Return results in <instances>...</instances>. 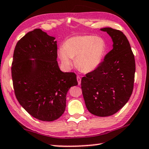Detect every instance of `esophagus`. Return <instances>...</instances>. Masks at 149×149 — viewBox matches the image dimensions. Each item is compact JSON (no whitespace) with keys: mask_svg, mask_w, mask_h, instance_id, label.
<instances>
[{"mask_svg":"<svg viewBox=\"0 0 149 149\" xmlns=\"http://www.w3.org/2000/svg\"><path fill=\"white\" fill-rule=\"evenodd\" d=\"M77 83H78V85L81 84V77L79 76H77Z\"/></svg>","mask_w":149,"mask_h":149,"instance_id":"esophagus-1","label":"esophagus"}]
</instances>
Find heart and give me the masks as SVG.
<instances>
[{"label": "heart", "instance_id": "1", "mask_svg": "<svg viewBox=\"0 0 149 149\" xmlns=\"http://www.w3.org/2000/svg\"><path fill=\"white\" fill-rule=\"evenodd\" d=\"M107 51V44L102 37L81 35L68 39L58 55L62 64L67 68L75 65L79 71L88 73L95 70L102 62Z\"/></svg>", "mask_w": 149, "mask_h": 149}]
</instances>
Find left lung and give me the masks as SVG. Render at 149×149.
<instances>
[{"label": "left lung", "mask_w": 149, "mask_h": 149, "mask_svg": "<svg viewBox=\"0 0 149 149\" xmlns=\"http://www.w3.org/2000/svg\"><path fill=\"white\" fill-rule=\"evenodd\" d=\"M111 37L113 49L96 69L81 79V89L86 107L93 115L111 116L121 109L133 93L135 60L123 33L103 28Z\"/></svg>", "instance_id": "left-lung-1"}]
</instances>
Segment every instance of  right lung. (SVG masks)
I'll return each instance as SVG.
<instances>
[{
  "instance_id": "right-lung-1",
  "label": "right lung",
  "mask_w": 149,
  "mask_h": 149,
  "mask_svg": "<svg viewBox=\"0 0 149 149\" xmlns=\"http://www.w3.org/2000/svg\"><path fill=\"white\" fill-rule=\"evenodd\" d=\"M54 40L39 28L28 32L16 45L11 67L18 101L32 117L44 121L62 116L66 94L77 85L75 73L59 68Z\"/></svg>"
}]
</instances>
